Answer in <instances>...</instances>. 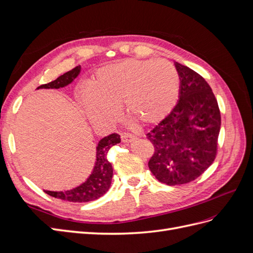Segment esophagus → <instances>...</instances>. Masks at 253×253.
I'll return each mask as SVG.
<instances>
[{
    "label": "esophagus",
    "instance_id": "1",
    "mask_svg": "<svg viewBox=\"0 0 253 253\" xmlns=\"http://www.w3.org/2000/svg\"><path fill=\"white\" fill-rule=\"evenodd\" d=\"M136 139V137L129 134H122L121 135V140L122 142H132Z\"/></svg>",
    "mask_w": 253,
    "mask_h": 253
}]
</instances>
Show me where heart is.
<instances>
[{
	"label": "heart",
	"instance_id": "1",
	"mask_svg": "<svg viewBox=\"0 0 253 253\" xmlns=\"http://www.w3.org/2000/svg\"><path fill=\"white\" fill-rule=\"evenodd\" d=\"M180 77L166 60L126 59L98 70L87 88L77 93L82 109L96 126H112L122 104L144 126L165 119L178 100Z\"/></svg>",
	"mask_w": 253,
	"mask_h": 253
}]
</instances>
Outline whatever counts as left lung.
<instances>
[{
    "instance_id": "1",
    "label": "left lung",
    "mask_w": 253,
    "mask_h": 253,
    "mask_svg": "<svg viewBox=\"0 0 253 253\" xmlns=\"http://www.w3.org/2000/svg\"><path fill=\"white\" fill-rule=\"evenodd\" d=\"M180 77L179 100L168 116L149 132L154 145L149 160L153 175L169 186L195 180L217 154L220 112L210 85L191 68L176 62Z\"/></svg>"
}]
</instances>
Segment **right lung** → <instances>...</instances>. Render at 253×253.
Segmentation results:
<instances>
[{
  "mask_svg": "<svg viewBox=\"0 0 253 253\" xmlns=\"http://www.w3.org/2000/svg\"><path fill=\"white\" fill-rule=\"evenodd\" d=\"M80 70V66H76L72 71L60 76L56 80L46 84H42V85L38 87V89L64 87L74 81V79L79 75ZM119 142L120 136L116 133L106 136L99 141L96 149L97 158L94 170L89 175V177L82 185L73 190L65 191V192H62V191H60V192L45 191V193H47L52 197L72 203H87L95 201L97 198L104 195L111 187L113 177V168L108 159V153L113 145Z\"/></svg>",
  "mask_w": 253,
  "mask_h": 253,
  "instance_id": "add662e5",
  "label": "right lung"
}]
</instances>
